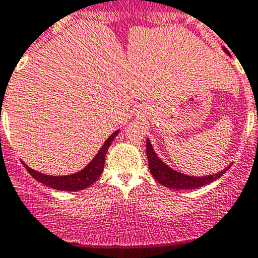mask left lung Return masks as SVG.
Here are the masks:
<instances>
[{"label":"left lung","instance_id":"left-lung-1","mask_svg":"<svg viewBox=\"0 0 258 258\" xmlns=\"http://www.w3.org/2000/svg\"><path fill=\"white\" fill-rule=\"evenodd\" d=\"M223 50L227 54H229V51L227 49L223 48ZM147 157H148V166L149 171H151L152 176L154 177V180L158 181L161 185L166 186L168 188H175V190H190V188H198L203 187L205 185H209L213 181L218 180L219 177H222L225 173V171H228V168L230 166H227L224 170H222L220 172L215 173V175H208V176H188L185 173H181L178 171L173 170L170 166L164 163L157 153L154 152L153 147H152L149 139H147Z\"/></svg>","mask_w":258,"mask_h":258}]
</instances>
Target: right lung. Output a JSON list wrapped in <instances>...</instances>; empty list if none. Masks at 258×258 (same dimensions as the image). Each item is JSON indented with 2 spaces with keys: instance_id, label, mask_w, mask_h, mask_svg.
<instances>
[{
  "instance_id": "obj_1",
  "label": "right lung",
  "mask_w": 258,
  "mask_h": 258,
  "mask_svg": "<svg viewBox=\"0 0 258 258\" xmlns=\"http://www.w3.org/2000/svg\"><path fill=\"white\" fill-rule=\"evenodd\" d=\"M119 134V131L114 132L109 138L106 139L102 147L100 148V151L97 152L96 156L94 157V159L85 166V168L76 173H71L67 176H51V175H45V173L38 172V171L33 170L28 166V164L24 163L25 168L28 170V172L33 176L35 180H38L39 182L44 183L45 186L51 188H55V190L60 191H80L83 188H87L88 186H91L94 182H96L97 178L101 176L102 170H104L105 164V157H106V152L109 149V147L111 146L112 141L115 139V137Z\"/></svg>"
}]
</instances>
